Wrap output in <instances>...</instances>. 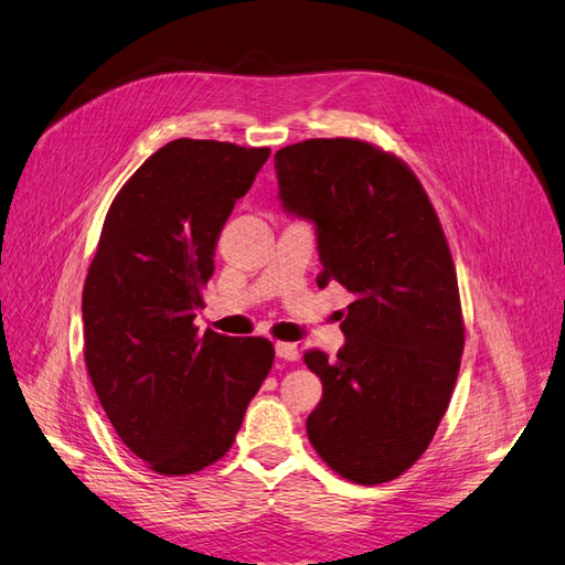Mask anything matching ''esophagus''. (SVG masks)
<instances>
[{
  "label": "esophagus",
  "instance_id": "obj_1",
  "mask_svg": "<svg viewBox=\"0 0 565 565\" xmlns=\"http://www.w3.org/2000/svg\"><path fill=\"white\" fill-rule=\"evenodd\" d=\"M276 355L282 358V361H299V347L289 344V341H278Z\"/></svg>",
  "mask_w": 565,
  "mask_h": 565
}]
</instances>
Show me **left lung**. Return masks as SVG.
<instances>
[{
  "mask_svg": "<svg viewBox=\"0 0 565 565\" xmlns=\"http://www.w3.org/2000/svg\"><path fill=\"white\" fill-rule=\"evenodd\" d=\"M276 174L285 212L316 224L318 287L355 297L334 361L303 355L322 382L306 434L349 481H393L429 448L465 349L448 241L413 169L367 141L280 148Z\"/></svg>",
  "mask_w": 565,
  "mask_h": 565,
  "instance_id": "8db88e82",
  "label": "left lung"
}]
</instances>
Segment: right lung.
I'll list each match as a JSON object with an SVG mask.
<instances>
[{
	"label": "right lung",
	"instance_id": "obj_1",
	"mask_svg": "<svg viewBox=\"0 0 565 565\" xmlns=\"http://www.w3.org/2000/svg\"><path fill=\"white\" fill-rule=\"evenodd\" d=\"M268 148L177 139L113 200L82 295L84 363L125 446L164 476L224 457L273 365L264 337L198 334L200 289Z\"/></svg>",
	"mask_w": 565,
	"mask_h": 565
}]
</instances>
